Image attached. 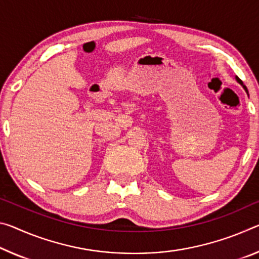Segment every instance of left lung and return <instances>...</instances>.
<instances>
[{
	"mask_svg": "<svg viewBox=\"0 0 259 259\" xmlns=\"http://www.w3.org/2000/svg\"><path fill=\"white\" fill-rule=\"evenodd\" d=\"M236 80H237V81H239V83H240V84H241L242 86H243V89L245 90V92H247V93H248V89H247V86H245V85L243 84V81H242V80L240 79V78H239V77H236Z\"/></svg>",
	"mask_w": 259,
	"mask_h": 259,
	"instance_id": "obj_1",
	"label": "left lung"
}]
</instances>
